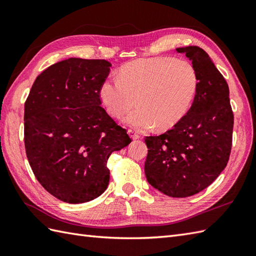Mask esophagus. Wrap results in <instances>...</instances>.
<instances>
[{"label": "esophagus", "instance_id": "1", "mask_svg": "<svg viewBox=\"0 0 256 256\" xmlns=\"http://www.w3.org/2000/svg\"><path fill=\"white\" fill-rule=\"evenodd\" d=\"M128 134L130 136H131L133 140H138V138H140V134H138V132L134 131V130H131V128H130L128 131Z\"/></svg>", "mask_w": 256, "mask_h": 256}]
</instances>
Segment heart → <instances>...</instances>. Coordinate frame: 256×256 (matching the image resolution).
I'll return each mask as SVG.
<instances>
[{"mask_svg": "<svg viewBox=\"0 0 256 256\" xmlns=\"http://www.w3.org/2000/svg\"><path fill=\"white\" fill-rule=\"evenodd\" d=\"M198 76L194 64L172 57L140 58L128 62L120 77H110L100 86V98L106 111L124 118L138 130L172 128L187 113L197 94Z\"/></svg>", "mask_w": 256, "mask_h": 256, "instance_id": "1", "label": "heart"}]
</instances>
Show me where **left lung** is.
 <instances>
[{
  "label": "left lung",
  "mask_w": 256,
  "mask_h": 256,
  "mask_svg": "<svg viewBox=\"0 0 256 256\" xmlns=\"http://www.w3.org/2000/svg\"><path fill=\"white\" fill-rule=\"evenodd\" d=\"M192 62L198 89L192 108L172 130L144 138L148 148L145 175L170 197L202 192L224 170L231 154L233 112L229 86L202 48L180 47Z\"/></svg>",
  "instance_id": "8db88e82"
}]
</instances>
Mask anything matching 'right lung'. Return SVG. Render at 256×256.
<instances>
[{
	"label": "right lung",
	"mask_w": 256,
	"mask_h": 256,
	"mask_svg": "<svg viewBox=\"0 0 256 256\" xmlns=\"http://www.w3.org/2000/svg\"><path fill=\"white\" fill-rule=\"evenodd\" d=\"M110 67L104 59L52 64L25 101L27 160L42 186L64 202L82 204L104 192L108 157L132 142L101 106L100 86Z\"/></svg>",
	"instance_id": "add662e5"
}]
</instances>
